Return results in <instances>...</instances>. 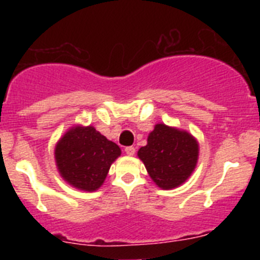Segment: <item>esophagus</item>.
<instances>
[{
    "label": "esophagus",
    "mask_w": 260,
    "mask_h": 260,
    "mask_svg": "<svg viewBox=\"0 0 260 260\" xmlns=\"http://www.w3.org/2000/svg\"><path fill=\"white\" fill-rule=\"evenodd\" d=\"M125 152H126V155L133 156L135 153V148L133 146H128V147H126V148H125Z\"/></svg>",
    "instance_id": "34e87169"
}]
</instances>
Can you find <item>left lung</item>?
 <instances>
[{
  "label": "left lung",
  "mask_w": 260,
  "mask_h": 260,
  "mask_svg": "<svg viewBox=\"0 0 260 260\" xmlns=\"http://www.w3.org/2000/svg\"><path fill=\"white\" fill-rule=\"evenodd\" d=\"M138 156L153 182L169 190L185 182L192 173L198 160V143L189 133L158 123Z\"/></svg>",
  "instance_id": "obj_1"
}]
</instances>
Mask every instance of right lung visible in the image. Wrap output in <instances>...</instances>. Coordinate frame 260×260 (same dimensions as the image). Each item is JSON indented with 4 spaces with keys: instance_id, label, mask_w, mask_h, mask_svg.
<instances>
[{
    "instance_id": "obj_1",
    "label": "right lung",
    "mask_w": 260,
    "mask_h": 260,
    "mask_svg": "<svg viewBox=\"0 0 260 260\" xmlns=\"http://www.w3.org/2000/svg\"><path fill=\"white\" fill-rule=\"evenodd\" d=\"M54 155L63 180L84 191H95L121 150L92 126H78L59 139Z\"/></svg>"
}]
</instances>
